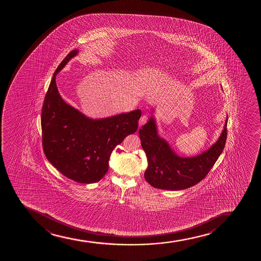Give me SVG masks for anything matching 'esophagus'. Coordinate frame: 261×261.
<instances>
[{"label": "esophagus", "instance_id": "34e87169", "mask_svg": "<svg viewBox=\"0 0 261 261\" xmlns=\"http://www.w3.org/2000/svg\"><path fill=\"white\" fill-rule=\"evenodd\" d=\"M147 121H148V117L147 116H142L139 121H138V124L141 127L147 123Z\"/></svg>", "mask_w": 261, "mask_h": 261}]
</instances>
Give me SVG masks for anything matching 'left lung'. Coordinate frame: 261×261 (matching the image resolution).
<instances>
[{
    "label": "left lung",
    "mask_w": 261,
    "mask_h": 261,
    "mask_svg": "<svg viewBox=\"0 0 261 261\" xmlns=\"http://www.w3.org/2000/svg\"><path fill=\"white\" fill-rule=\"evenodd\" d=\"M227 121L228 116L221 135L208 150L197 156L184 158L178 156L165 138L159 135L156 119L151 115L138 132L148 160L145 180L158 189L178 191L187 189L204 179L224 150Z\"/></svg>",
    "instance_id": "1"
}]
</instances>
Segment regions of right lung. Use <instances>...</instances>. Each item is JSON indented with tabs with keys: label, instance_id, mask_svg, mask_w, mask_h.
I'll use <instances>...</instances> for the list:
<instances>
[{
	"label": "right lung",
	"instance_id": "obj_1",
	"mask_svg": "<svg viewBox=\"0 0 261 261\" xmlns=\"http://www.w3.org/2000/svg\"><path fill=\"white\" fill-rule=\"evenodd\" d=\"M78 49L70 51L55 71L42 106V146L48 161L69 179L98 182L109 170L112 150L138 128L141 111L93 119L61 97L56 77Z\"/></svg>",
	"mask_w": 261,
	"mask_h": 261
}]
</instances>
